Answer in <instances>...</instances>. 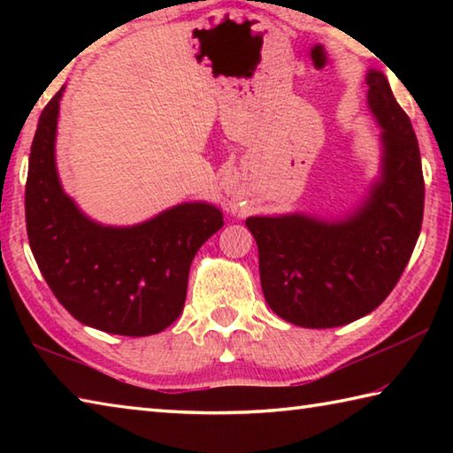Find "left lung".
I'll list each match as a JSON object with an SVG mask.
<instances>
[{"instance_id": "8db88e82", "label": "left lung", "mask_w": 453, "mask_h": 453, "mask_svg": "<svg viewBox=\"0 0 453 453\" xmlns=\"http://www.w3.org/2000/svg\"><path fill=\"white\" fill-rule=\"evenodd\" d=\"M380 126V173L342 218L251 216L267 305L300 327H337L386 300L410 262L424 218V173L411 121L380 70H367Z\"/></svg>"}]
</instances>
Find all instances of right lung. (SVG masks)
<instances>
[{
  "mask_svg": "<svg viewBox=\"0 0 453 453\" xmlns=\"http://www.w3.org/2000/svg\"><path fill=\"white\" fill-rule=\"evenodd\" d=\"M40 116L29 153V248L58 302L83 326L116 335H153L180 318L189 265L224 226L208 202H183L135 226H104L80 210L56 165L59 99Z\"/></svg>",
  "mask_w": 453,
  "mask_h": 453,
  "instance_id": "add662e5",
  "label": "right lung"
}]
</instances>
